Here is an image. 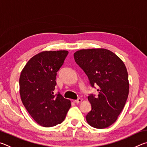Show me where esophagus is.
I'll use <instances>...</instances> for the list:
<instances>
[{
    "label": "esophagus",
    "instance_id": "34e87169",
    "mask_svg": "<svg viewBox=\"0 0 147 147\" xmlns=\"http://www.w3.org/2000/svg\"><path fill=\"white\" fill-rule=\"evenodd\" d=\"M82 102V98H78V99H76V100H74V102L75 103H76V104H78V103H80Z\"/></svg>",
    "mask_w": 147,
    "mask_h": 147
}]
</instances>
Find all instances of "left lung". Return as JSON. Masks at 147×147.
<instances>
[{
	"mask_svg": "<svg viewBox=\"0 0 147 147\" xmlns=\"http://www.w3.org/2000/svg\"><path fill=\"white\" fill-rule=\"evenodd\" d=\"M76 63L88 76L98 95L88 96L91 110L86 116L93 128L102 129L115 123L123 110L129 93L126 66L119 57L104 49H82L74 54Z\"/></svg>",
	"mask_w": 147,
	"mask_h": 147,
	"instance_id": "left-lung-1",
	"label": "left lung"
}]
</instances>
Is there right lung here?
Returning a JSON list of instances; mask_svg holds the SVG:
<instances>
[{"label":"right lung","mask_w":147,"mask_h":147,"mask_svg":"<svg viewBox=\"0 0 147 147\" xmlns=\"http://www.w3.org/2000/svg\"><path fill=\"white\" fill-rule=\"evenodd\" d=\"M67 51H44L30 59L21 71L19 92L30 115L39 125L51 127L61 123L71 101L54 94L57 72L68 54Z\"/></svg>","instance_id":"obj_1"}]
</instances>
